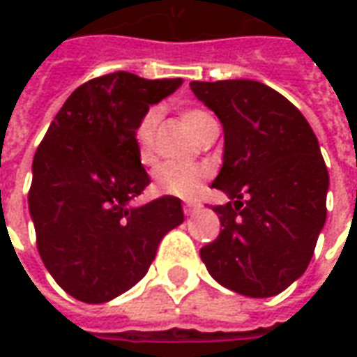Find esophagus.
Wrapping results in <instances>:
<instances>
[{"label": "esophagus", "instance_id": "obj_1", "mask_svg": "<svg viewBox=\"0 0 357 357\" xmlns=\"http://www.w3.org/2000/svg\"><path fill=\"white\" fill-rule=\"evenodd\" d=\"M197 210H201V202L187 201L185 204H183V212H185V216H193Z\"/></svg>", "mask_w": 357, "mask_h": 357}]
</instances>
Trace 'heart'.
I'll use <instances>...</instances> for the list:
<instances>
[{
    "label": "heart",
    "mask_w": 357,
    "mask_h": 357,
    "mask_svg": "<svg viewBox=\"0 0 357 357\" xmlns=\"http://www.w3.org/2000/svg\"><path fill=\"white\" fill-rule=\"evenodd\" d=\"M208 120V114L201 109H187L181 114V124L193 137ZM155 128L156 110H149L147 114L141 118L139 126L135 130L137 156L143 166H151L155 162ZM206 176H208V170L204 166L168 162L156 168L155 183L162 193L179 197V199H191L201 191Z\"/></svg>",
    "instance_id": "obj_1"
}]
</instances>
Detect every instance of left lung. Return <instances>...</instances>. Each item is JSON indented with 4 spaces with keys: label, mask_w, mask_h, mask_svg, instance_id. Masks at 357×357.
Wrapping results in <instances>:
<instances>
[{
    "label": "left lung",
    "mask_w": 357,
    "mask_h": 357,
    "mask_svg": "<svg viewBox=\"0 0 357 357\" xmlns=\"http://www.w3.org/2000/svg\"><path fill=\"white\" fill-rule=\"evenodd\" d=\"M191 89L224 126L212 187L231 199L212 208L222 229L201 248L202 262L229 291L275 296L306 271L327 218L329 172L317 137L262 82H191Z\"/></svg>",
    "instance_id": "8db88e82"
}]
</instances>
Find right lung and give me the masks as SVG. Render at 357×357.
I'll list each match as a JSON object with an SVG mask.
<instances>
[{"label": "right lung", "instance_id": "obj_1", "mask_svg": "<svg viewBox=\"0 0 357 357\" xmlns=\"http://www.w3.org/2000/svg\"><path fill=\"white\" fill-rule=\"evenodd\" d=\"M183 84L112 73L74 89L36 151L28 208L38 252L70 296L101 304L132 289L183 222L178 197L133 206L151 183L135 130L151 105Z\"/></svg>", "mask_w": 357, "mask_h": 357}]
</instances>
